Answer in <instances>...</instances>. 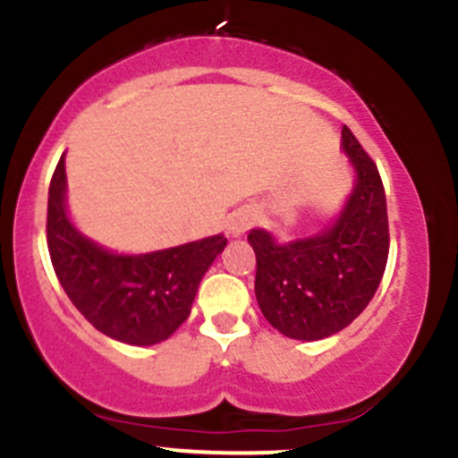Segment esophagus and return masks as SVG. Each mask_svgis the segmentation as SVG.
<instances>
[{"instance_id":"obj_1","label":"esophagus","mask_w":458,"mask_h":458,"mask_svg":"<svg viewBox=\"0 0 458 458\" xmlns=\"http://www.w3.org/2000/svg\"><path fill=\"white\" fill-rule=\"evenodd\" d=\"M252 215L250 213H234L233 216H230L228 219V233L233 234V237H242V234L245 233V230L250 228V225H252Z\"/></svg>"}]
</instances>
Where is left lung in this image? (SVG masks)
Wrapping results in <instances>:
<instances>
[{"label":"left lung","instance_id":"8db88e82","mask_svg":"<svg viewBox=\"0 0 458 458\" xmlns=\"http://www.w3.org/2000/svg\"><path fill=\"white\" fill-rule=\"evenodd\" d=\"M343 144L358 182L331 228L285 245L266 230L248 234L257 254L259 307L274 329L293 340L343 331L362 314L386 269L391 234L382 177L349 127Z\"/></svg>","mask_w":458,"mask_h":458}]
</instances>
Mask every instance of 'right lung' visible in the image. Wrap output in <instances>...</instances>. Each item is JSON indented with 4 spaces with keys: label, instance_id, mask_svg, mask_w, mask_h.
I'll return each instance as SVG.
<instances>
[{
    "label": "right lung",
    "instance_id": "obj_1",
    "mask_svg": "<svg viewBox=\"0 0 458 458\" xmlns=\"http://www.w3.org/2000/svg\"><path fill=\"white\" fill-rule=\"evenodd\" d=\"M46 233L52 267L76 310L100 334L136 346L162 343L189 318L201 276L228 243L216 234L140 257L98 248L67 219L64 156L47 192Z\"/></svg>",
    "mask_w": 458,
    "mask_h": 458
}]
</instances>
